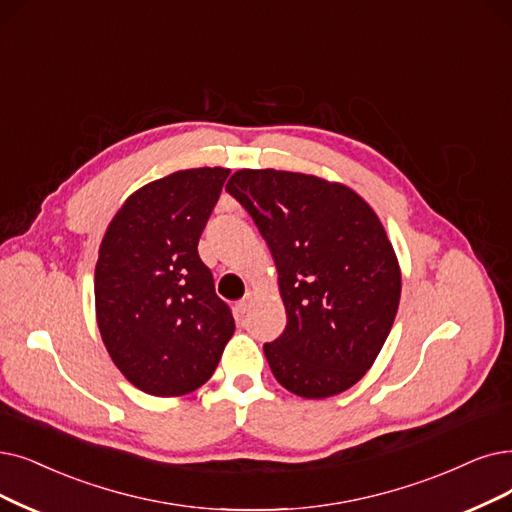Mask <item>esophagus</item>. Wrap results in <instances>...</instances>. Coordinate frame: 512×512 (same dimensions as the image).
Masks as SVG:
<instances>
[{
	"mask_svg": "<svg viewBox=\"0 0 512 512\" xmlns=\"http://www.w3.org/2000/svg\"><path fill=\"white\" fill-rule=\"evenodd\" d=\"M252 300H254V294L252 292H248L245 294L239 302H237V311L243 315L245 311H250V306H252Z\"/></svg>",
	"mask_w": 512,
	"mask_h": 512,
	"instance_id": "obj_1",
	"label": "esophagus"
}]
</instances>
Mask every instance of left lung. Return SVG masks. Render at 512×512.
I'll use <instances>...</instances> for the list:
<instances>
[{"label": "left lung", "mask_w": 512, "mask_h": 512, "mask_svg": "<svg viewBox=\"0 0 512 512\" xmlns=\"http://www.w3.org/2000/svg\"><path fill=\"white\" fill-rule=\"evenodd\" d=\"M227 191L273 254L288 325L264 355L304 399L334 397L370 370L391 332L401 269L380 218L340 182L283 170H237Z\"/></svg>", "instance_id": "left-lung-1"}]
</instances>
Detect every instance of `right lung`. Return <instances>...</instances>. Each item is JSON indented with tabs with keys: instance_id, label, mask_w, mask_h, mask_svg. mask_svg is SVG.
<instances>
[{
	"instance_id": "1",
	"label": "right lung",
	"mask_w": 512,
	"mask_h": 512,
	"mask_svg": "<svg viewBox=\"0 0 512 512\" xmlns=\"http://www.w3.org/2000/svg\"><path fill=\"white\" fill-rule=\"evenodd\" d=\"M227 168H193L149 182L117 210L94 271L96 321L107 351L155 397L206 384L235 332L197 243Z\"/></svg>"
}]
</instances>
